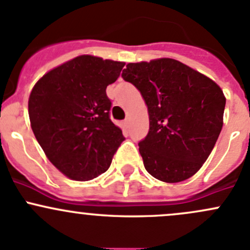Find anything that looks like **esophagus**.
Listing matches in <instances>:
<instances>
[{"mask_svg": "<svg viewBox=\"0 0 250 250\" xmlns=\"http://www.w3.org/2000/svg\"><path fill=\"white\" fill-rule=\"evenodd\" d=\"M123 125H125V128L129 127V120H125V121H123Z\"/></svg>", "mask_w": 250, "mask_h": 250, "instance_id": "esophagus-1", "label": "esophagus"}]
</instances>
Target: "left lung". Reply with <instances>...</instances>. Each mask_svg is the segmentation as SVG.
I'll use <instances>...</instances> for the list:
<instances>
[{
	"instance_id": "obj_1",
	"label": "left lung",
	"mask_w": 250,
	"mask_h": 250,
	"mask_svg": "<svg viewBox=\"0 0 250 250\" xmlns=\"http://www.w3.org/2000/svg\"><path fill=\"white\" fill-rule=\"evenodd\" d=\"M122 77L138 88L147 105L150 129L139 141L145 169L165 183L191 178L223 128L226 99L221 88L169 58L129 62Z\"/></svg>"
}]
</instances>
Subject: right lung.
<instances>
[{
	"instance_id": "right-lung-1",
	"label": "right lung",
	"mask_w": 250,
	"mask_h": 250,
	"mask_svg": "<svg viewBox=\"0 0 250 250\" xmlns=\"http://www.w3.org/2000/svg\"><path fill=\"white\" fill-rule=\"evenodd\" d=\"M123 66L125 62L80 55L50 70L32 88V132L48 160L72 180H92L106 172L125 140L110 120L106 95Z\"/></svg>"
}]
</instances>
